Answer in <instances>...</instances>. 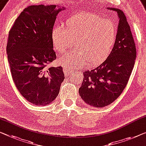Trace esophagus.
I'll return each mask as SVG.
<instances>
[{
  "instance_id": "1",
  "label": "esophagus",
  "mask_w": 146,
  "mask_h": 146,
  "mask_svg": "<svg viewBox=\"0 0 146 146\" xmlns=\"http://www.w3.org/2000/svg\"><path fill=\"white\" fill-rule=\"evenodd\" d=\"M63 68H64V73H65V75H70L71 74H73V72L71 71H69V69H67L66 67H63Z\"/></svg>"
}]
</instances>
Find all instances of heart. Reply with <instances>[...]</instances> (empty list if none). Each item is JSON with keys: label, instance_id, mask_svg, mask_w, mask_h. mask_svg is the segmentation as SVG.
Here are the masks:
<instances>
[{"label": "heart", "instance_id": "obj_1", "mask_svg": "<svg viewBox=\"0 0 146 146\" xmlns=\"http://www.w3.org/2000/svg\"><path fill=\"white\" fill-rule=\"evenodd\" d=\"M66 28L56 25L52 29L54 48L60 53L71 49L76 42L79 51L61 56L58 62L67 69H80L86 65L100 64L110 55L117 38L116 26L92 12H82L66 21Z\"/></svg>", "mask_w": 146, "mask_h": 146}]
</instances>
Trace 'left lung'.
<instances>
[{
    "label": "left lung",
    "instance_id": "obj_1",
    "mask_svg": "<svg viewBox=\"0 0 146 146\" xmlns=\"http://www.w3.org/2000/svg\"><path fill=\"white\" fill-rule=\"evenodd\" d=\"M117 13L119 22L113 48L99 66L84 71L79 94L84 102L95 108L113 102L127 86L136 57V45L127 17L119 8H108Z\"/></svg>",
    "mask_w": 146,
    "mask_h": 146
}]
</instances>
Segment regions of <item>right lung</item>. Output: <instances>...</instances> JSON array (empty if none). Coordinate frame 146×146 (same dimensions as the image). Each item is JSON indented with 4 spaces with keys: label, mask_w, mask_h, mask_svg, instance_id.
<instances>
[{
    "label": "right lung",
    "mask_w": 146,
    "mask_h": 146,
    "mask_svg": "<svg viewBox=\"0 0 146 146\" xmlns=\"http://www.w3.org/2000/svg\"><path fill=\"white\" fill-rule=\"evenodd\" d=\"M58 6H28L9 31L6 52L12 79L20 94L36 106L52 103L65 79L61 66L46 67L56 58L51 32L65 10Z\"/></svg>",
    "instance_id": "obj_1"
}]
</instances>
